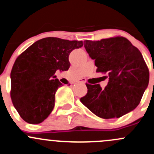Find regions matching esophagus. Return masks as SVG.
<instances>
[{
    "instance_id": "esophagus-1",
    "label": "esophagus",
    "mask_w": 154,
    "mask_h": 154,
    "mask_svg": "<svg viewBox=\"0 0 154 154\" xmlns=\"http://www.w3.org/2000/svg\"><path fill=\"white\" fill-rule=\"evenodd\" d=\"M79 83V82H80V83H84V82H85V81L84 80V79H80V80H79V82H78Z\"/></svg>"
}]
</instances>
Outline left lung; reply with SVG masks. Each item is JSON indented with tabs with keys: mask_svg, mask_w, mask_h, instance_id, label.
Returning a JSON list of instances; mask_svg holds the SVG:
<instances>
[{
	"mask_svg": "<svg viewBox=\"0 0 154 154\" xmlns=\"http://www.w3.org/2000/svg\"><path fill=\"white\" fill-rule=\"evenodd\" d=\"M84 48L95 60L97 72L109 78L106 87L87 84L81 102L97 117H120L139 105L149 83V70L143 55L123 37L84 41Z\"/></svg>",
	"mask_w": 154,
	"mask_h": 154,
	"instance_id": "1",
	"label": "left lung"
}]
</instances>
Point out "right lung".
<instances>
[{
    "instance_id": "1",
    "label": "right lung",
    "mask_w": 154,
    "mask_h": 154,
    "mask_svg": "<svg viewBox=\"0 0 154 154\" xmlns=\"http://www.w3.org/2000/svg\"><path fill=\"white\" fill-rule=\"evenodd\" d=\"M82 46V41L46 37L17 58L11 72V98L23 120L38 124L49 116L56 92L62 85L56 71L68 70L70 52Z\"/></svg>"
}]
</instances>
